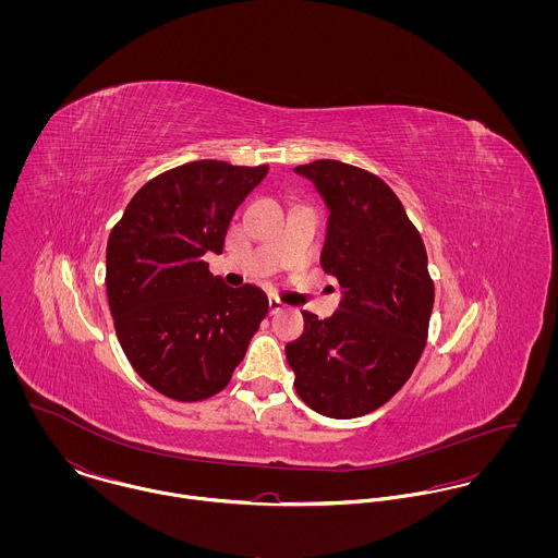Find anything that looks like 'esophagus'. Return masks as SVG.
Instances as JSON below:
<instances>
[{
	"mask_svg": "<svg viewBox=\"0 0 558 558\" xmlns=\"http://www.w3.org/2000/svg\"><path fill=\"white\" fill-rule=\"evenodd\" d=\"M268 310H270V314H277V312H281V310H286V305L279 301V299H275V296H270L268 299Z\"/></svg>",
	"mask_w": 558,
	"mask_h": 558,
	"instance_id": "34e87169",
	"label": "esophagus"
}]
</instances>
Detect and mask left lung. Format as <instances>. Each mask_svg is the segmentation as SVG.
<instances>
[{
	"mask_svg": "<svg viewBox=\"0 0 558 558\" xmlns=\"http://www.w3.org/2000/svg\"><path fill=\"white\" fill-rule=\"evenodd\" d=\"M294 171L328 210L319 264L341 288L339 310L286 345L299 398L330 418L363 416L398 393L421 359L434 307L427 253L398 195L341 160Z\"/></svg>",
	"mask_w": 558,
	"mask_h": 558,
	"instance_id": "left-lung-1",
	"label": "left lung"
}]
</instances>
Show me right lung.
Here are the masks:
<instances>
[{
	"label": "right lung",
	"mask_w": 558,
	"mask_h": 558,
	"mask_svg": "<svg viewBox=\"0 0 558 558\" xmlns=\"http://www.w3.org/2000/svg\"><path fill=\"white\" fill-rule=\"evenodd\" d=\"M268 165L193 160L146 182L107 242V299L133 369L165 398L199 401L228 387L266 294L230 288L204 255L221 253L244 197Z\"/></svg>",
	"instance_id": "right-lung-1"
}]
</instances>
